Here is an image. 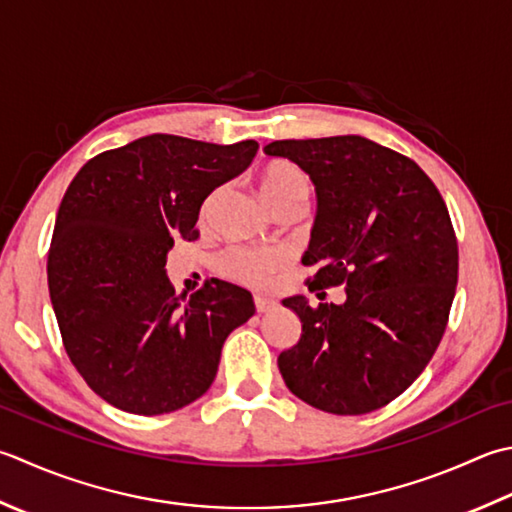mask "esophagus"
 I'll return each instance as SVG.
<instances>
[{"mask_svg": "<svg viewBox=\"0 0 512 512\" xmlns=\"http://www.w3.org/2000/svg\"><path fill=\"white\" fill-rule=\"evenodd\" d=\"M255 308L257 313H270V310L277 308V302L270 297H262V295H255Z\"/></svg>", "mask_w": 512, "mask_h": 512, "instance_id": "esophagus-1", "label": "esophagus"}]
</instances>
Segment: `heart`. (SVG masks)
Listing matches in <instances>:
<instances>
[{
	"mask_svg": "<svg viewBox=\"0 0 512 512\" xmlns=\"http://www.w3.org/2000/svg\"><path fill=\"white\" fill-rule=\"evenodd\" d=\"M262 190L268 204L275 210L297 206L306 208L310 199V182L304 175V170L288 162H275L264 168ZM219 195H222V190H215V193L208 197L204 208L206 213L215 206ZM286 259L288 255L282 248H233L219 259V268H222V273L228 277L264 286L270 275L277 273V270L286 264Z\"/></svg>",
	"mask_w": 512,
	"mask_h": 512,
	"instance_id": "heart-1",
	"label": "heart"
}]
</instances>
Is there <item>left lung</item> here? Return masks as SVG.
Returning a JSON list of instances; mask_svg holds the SVG:
<instances>
[{"label": "left lung", "mask_w": 512, "mask_h": 512, "mask_svg": "<svg viewBox=\"0 0 512 512\" xmlns=\"http://www.w3.org/2000/svg\"><path fill=\"white\" fill-rule=\"evenodd\" d=\"M310 177L317 217L304 266L310 290L344 286V304L284 299L302 322L277 357L288 390L333 415L393 402L442 342L457 286V239L448 208L413 159L359 135L282 139L264 146Z\"/></svg>", "instance_id": "obj_1"}]
</instances>
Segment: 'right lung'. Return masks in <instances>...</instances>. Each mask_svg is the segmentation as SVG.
Returning <instances> with one entry per match:
<instances>
[{
  "mask_svg": "<svg viewBox=\"0 0 512 512\" xmlns=\"http://www.w3.org/2000/svg\"><path fill=\"white\" fill-rule=\"evenodd\" d=\"M257 148L148 135L93 157L70 182L48 253L50 302L70 362L110 406L162 415L193 404L226 337L255 315L253 295L222 279L175 295L166 259L177 237H199L204 199Z\"/></svg>",
  "mask_w": 512,
  "mask_h": 512,
  "instance_id": "obj_1",
  "label": "right lung"
}]
</instances>
